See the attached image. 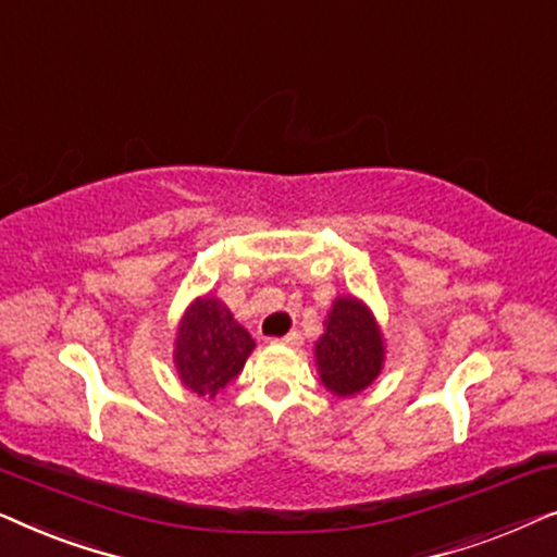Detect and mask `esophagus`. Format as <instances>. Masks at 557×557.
<instances>
[{
    "instance_id": "34e87169",
    "label": "esophagus",
    "mask_w": 557,
    "mask_h": 557,
    "mask_svg": "<svg viewBox=\"0 0 557 557\" xmlns=\"http://www.w3.org/2000/svg\"><path fill=\"white\" fill-rule=\"evenodd\" d=\"M273 342H278V345H288V347H299L301 342H304V337H301V332H288L286 337H278V339H273Z\"/></svg>"
}]
</instances>
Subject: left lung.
<instances>
[{"mask_svg":"<svg viewBox=\"0 0 557 557\" xmlns=\"http://www.w3.org/2000/svg\"><path fill=\"white\" fill-rule=\"evenodd\" d=\"M324 324L326 332L317 345L322 383L334 395L364 391L383 364V337L370 311L357 299H337Z\"/></svg>","mask_w":557,"mask_h":557,"instance_id":"1","label":"left lung"}]
</instances>
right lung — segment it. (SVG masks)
<instances>
[{"label": "right lung", "instance_id": "add662e5", "mask_svg": "<svg viewBox=\"0 0 557 557\" xmlns=\"http://www.w3.org/2000/svg\"><path fill=\"white\" fill-rule=\"evenodd\" d=\"M253 339L218 299H197L182 319L174 362L189 391L215 398L246 364Z\"/></svg>", "mask_w": 557, "mask_h": 557}]
</instances>
